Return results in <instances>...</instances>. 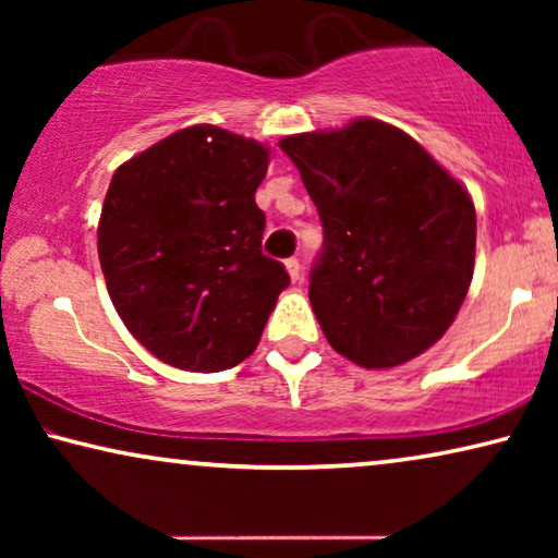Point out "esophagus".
I'll list each match as a JSON object with an SVG mask.
<instances>
[{"label": "esophagus", "mask_w": 558, "mask_h": 558, "mask_svg": "<svg viewBox=\"0 0 558 558\" xmlns=\"http://www.w3.org/2000/svg\"><path fill=\"white\" fill-rule=\"evenodd\" d=\"M287 271H289V277H292V281H300V277H302V264H300V258H287Z\"/></svg>", "instance_id": "esophagus-1"}]
</instances>
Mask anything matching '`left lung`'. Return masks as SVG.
<instances>
[{"label": "left lung", "instance_id": "8db88e82", "mask_svg": "<svg viewBox=\"0 0 558 558\" xmlns=\"http://www.w3.org/2000/svg\"><path fill=\"white\" fill-rule=\"evenodd\" d=\"M325 243L310 302L330 345L363 368L422 355L454 323L475 269L468 190L407 132L357 119L284 136Z\"/></svg>", "mask_w": 558, "mask_h": 558}]
</instances>
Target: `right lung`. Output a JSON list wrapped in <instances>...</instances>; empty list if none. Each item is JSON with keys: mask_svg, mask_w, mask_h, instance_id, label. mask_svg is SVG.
Here are the masks:
<instances>
[{"mask_svg": "<svg viewBox=\"0 0 558 558\" xmlns=\"http://www.w3.org/2000/svg\"><path fill=\"white\" fill-rule=\"evenodd\" d=\"M266 167L264 144L201 124L113 172L98 220L106 287L129 332L172 368L246 361L289 287L262 251Z\"/></svg>", "mask_w": 558, "mask_h": 558, "instance_id": "obj_1", "label": "right lung"}]
</instances>
